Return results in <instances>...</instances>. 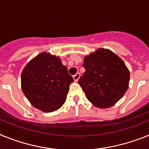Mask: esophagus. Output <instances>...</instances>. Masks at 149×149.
Listing matches in <instances>:
<instances>
[{
    "label": "esophagus",
    "mask_w": 149,
    "mask_h": 149,
    "mask_svg": "<svg viewBox=\"0 0 149 149\" xmlns=\"http://www.w3.org/2000/svg\"><path fill=\"white\" fill-rule=\"evenodd\" d=\"M80 76H81V74H80V73L79 72H77V73L74 74V75H73V78L74 80V81H76L77 82V81H78L79 77H80Z\"/></svg>",
    "instance_id": "esophagus-1"
}]
</instances>
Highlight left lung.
I'll return each instance as SVG.
<instances>
[{
	"label": "left lung",
	"mask_w": 149,
	"mask_h": 149,
	"mask_svg": "<svg viewBox=\"0 0 149 149\" xmlns=\"http://www.w3.org/2000/svg\"><path fill=\"white\" fill-rule=\"evenodd\" d=\"M85 72L78 84L91 103L99 108L113 106L128 88L130 73L123 60L111 51L100 48L84 58Z\"/></svg>",
	"instance_id": "8db88e82"
}]
</instances>
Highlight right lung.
<instances>
[{
	"label": "right lung",
	"mask_w": 149,
	"mask_h": 149,
	"mask_svg": "<svg viewBox=\"0 0 149 149\" xmlns=\"http://www.w3.org/2000/svg\"><path fill=\"white\" fill-rule=\"evenodd\" d=\"M73 81L61 60L45 52L29 62L22 73L24 95L36 108L46 113L63 106Z\"/></svg>",
	"instance_id": "1"
}]
</instances>
